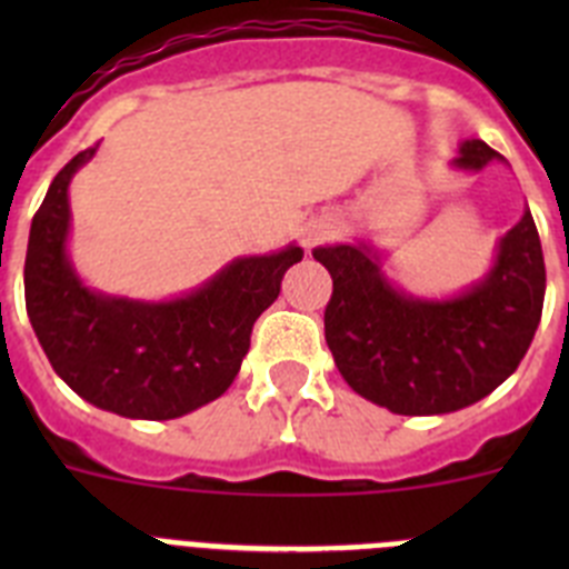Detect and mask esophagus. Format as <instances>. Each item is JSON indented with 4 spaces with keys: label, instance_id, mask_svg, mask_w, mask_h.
<instances>
[{
    "label": "esophagus",
    "instance_id": "esophagus-1",
    "mask_svg": "<svg viewBox=\"0 0 569 569\" xmlns=\"http://www.w3.org/2000/svg\"><path fill=\"white\" fill-rule=\"evenodd\" d=\"M330 236H333V228H330V224H325V222H310L308 228L301 230V241H305V248H308V250H313L319 241L330 239Z\"/></svg>",
    "mask_w": 569,
    "mask_h": 569
}]
</instances>
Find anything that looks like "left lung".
Wrapping results in <instances>:
<instances>
[{
    "label": "left lung",
    "mask_w": 569,
    "mask_h": 569,
    "mask_svg": "<svg viewBox=\"0 0 569 569\" xmlns=\"http://www.w3.org/2000/svg\"><path fill=\"white\" fill-rule=\"evenodd\" d=\"M505 159L481 139L461 142V170ZM330 270L325 339L339 373L399 416H441L490 396L519 367L545 308V253L530 210L507 230L490 273L453 299L393 288L367 244L316 248Z\"/></svg>",
    "instance_id": "8db88e82"
}]
</instances>
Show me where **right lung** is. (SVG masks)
I'll return each instance as SVG.
<instances>
[{
  "instance_id": "obj_1",
  "label": "right lung",
  "mask_w": 569,
  "mask_h": 569,
  "mask_svg": "<svg viewBox=\"0 0 569 569\" xmlns=\"http://www.w3.org/2000/svg\"><path fill=\"white\" fill-rule=\"evenodd\" d=\"M99 144L50 182L30 222L24 308L59 379L124 419H179L233 385L253 325L305 250L233 259L202 288L170 301H136L84 288L68 259V184Z\"/></svg>"
}]
</instances>
